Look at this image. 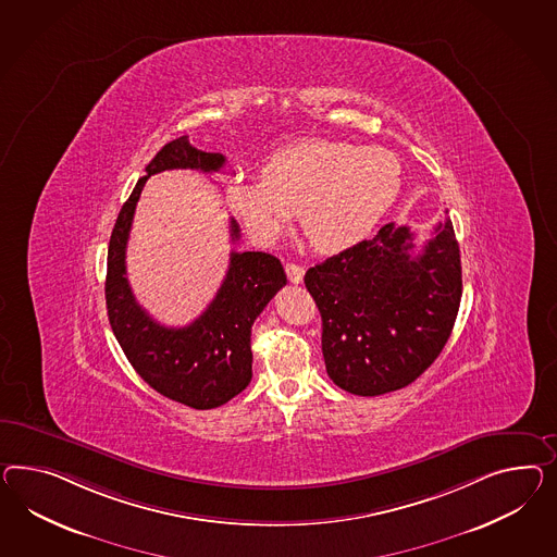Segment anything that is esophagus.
Returning a JSON list of instances; mask_svg holds the SVG:
<instances>
[{"label": "esophagus", "mask_w": 557, "mask_h": 557, "mask_svg": "<svg viewBox=\"0 0 557 557\" xmlns=\"http://www.w3.org/2000/svg\"><path fill=\"white\" fill-rule=\"evenodd\" d=\"M286 273L287 280H289L292 284H301L306 270H304L301 265H298V263H286Z\"/></svg>", "instance_id": "obj_1"}]
</instances>
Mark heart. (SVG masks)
Wrapping results in <instances>:
<instances>
[{"mask_svg":"<svg viewBox=\"0 0 557 557\" xmlns=\"http://www.w3.org/2000/svg\"><path fill=\"white\" fill-rule=\"evenodd\" d=\"M401 190V164L383 148L300 139L268 156L261 178H233L225 198L247 233L273 243L300 212L301 235L320 253L361 243Z\"/></svg>","mask_w":557,"mask_h":557,"instance_id":"b5f03b06","label":"heart"}]
</instances>
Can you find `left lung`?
Wrapping results in <instances>:
<instances>
[{"mask_svg":"<svg viewBox=\"0 0 557 557\" xmlns=\"http://www.w3.org/2000/svg\"><path fill=\"white\" fill-rule=\"evenodd\" d=\"M332 381L375 397L413 383L450 338L462 298L460 247L446 216L416 253L409 226H381L306 271Z\"/></svg>","mask_w":557,"mask_h":557,"instance_id":"obj_1","label":"left lung"}]
</instances>
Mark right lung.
Here are the masks:
<instances>
[{
	"mask_svg": "<svg viewBox=\"0 0 557 557\" xmlns=\"http://www.w3.org/2000/svg\"><path fill=\"white\" fill-rule=\"evenodd\" d=\"M223 165V153L196 150L188 136L165 144L121 207L107 251V314L127 361L151 389L195 409L223 406L249 385L253 375L251 326L286 286V271L270 253L231 251L225 280L209 308L193 324L168 329L134 298L125 275V249L137 200L150 176L174 168L211 174ZM231 239H239L235 221H231Z\"/></svg>",
	"mask_w": 557,
	"mask_h": 557,
	"instance_id": "add662e5",
	"label": "right lung"
}]
</instances>
